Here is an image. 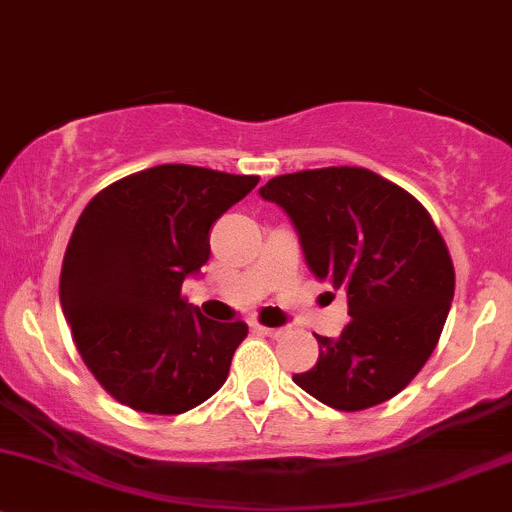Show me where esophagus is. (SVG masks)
<instances>
[{
  "mask_svg": "<svg viewBox=\"0 0 512 512\" xmlns=\"http://www.w3.org/2000/svg\"><path fill=\"white\" fill-rule=\"evenodd\" d=\"M251 328H254V333H261V335H268V337H278L283 333L281 328H266V325H261V323H254Z\"/></svg>",
  "mask_w": 512,
  "mask_h": 512,
  "instance_id": "obj_1",
  "label": "esophagus"
}]
</instances>
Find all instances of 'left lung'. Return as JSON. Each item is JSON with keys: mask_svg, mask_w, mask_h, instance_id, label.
Returning a JSON list of instances; mask_svg holds the SVG:
<instances>
[{"mask_svg": "<svg viewBox=\"0 0 512 512\" xmlns=\"http://www.w3.org/2000/svg\"><path fill=\"white\" fill-rule=\"evenodd\" d=\"M261 197L286 209L310 271L342 288L350 308L337 340L315 335L318 362L293 382L340 412L392 399L434 352L456 286L431 214L365 167L273 177Z\"/></svg>", "mask_w": 512, "mask_h": 512, "instance_id": "left-lung-1", "label": "left lung"}]
</instances>
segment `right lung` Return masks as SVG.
I'll list each match as a JSON object with an SVG mask.
<instances>
[{
    "label": "right lung",
    "mask_w": 512,
    "mask_h": 512,
    "mask_svg": "<svg viewBox=\"0 0 512 512\" xmlns=\"http://www.w3.org/2000/svg\"><path fill=\"white\" fill-rule=\"evenodd\" d=\"M258 184L194 165H157L100 189L76 221L61 308L100 387L145 414H182L226 382L249 333L192 308L182 283L209 261V229Z\"/></svg>",
    "instance_id": "obj_1"
}]
</instances>
